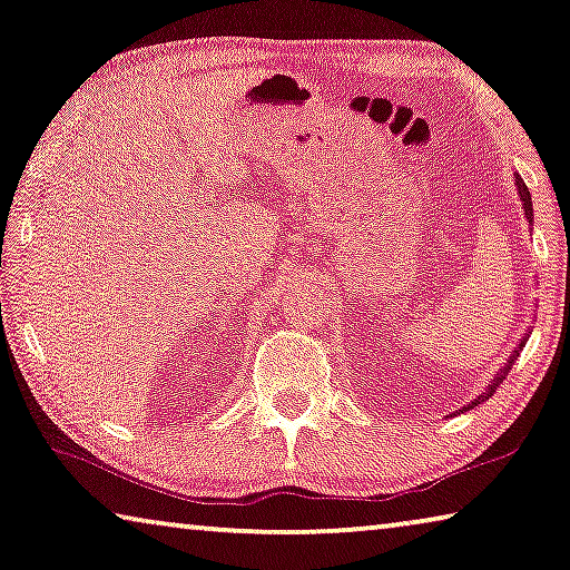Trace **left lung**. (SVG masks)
Instances as JSON below:
<instances>
[{
    "instance_id": "obj_1",
    "label": "left lung",
    "mask_w": 570,
    "mask_h": 570,
    "mask_svg": "<svg viewBox=\"0 0 570 570\" xmlns=\"http://www.w3.org/2000/svg\"><path fill=\"white\" fill-rule=\"evenodd\" d=\"M514 183H518V189H520V200H522V207H525V215H528V220L532 223V200H530V189H528V185H525V183H522V179H520V175H518V177H514ZM520 347H525V340H522V342H520ZM520 347H518V350H514V355L510 357V363H508V365H504V367L500 370V373H497V377H494V383H492L490 387H487V393H482V395H480V399H476V401H474L472 405H466V409H474V405H480L482 401H487V399H492V393L497 391V387H500V383L504 381V375H508V373H510V367H512V360L520 355Z\"/></svg>"
}]
</instances>
